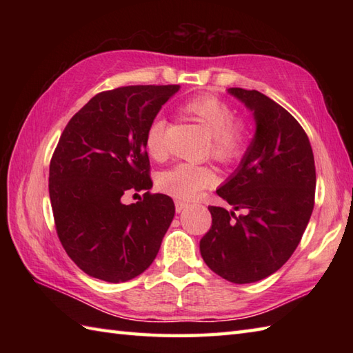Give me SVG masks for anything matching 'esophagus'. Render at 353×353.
I'll list each match as a JSON object with an SVG mask.
<instances>
[{
	"mask_svg": "<svg viewBox=\"0 0 353 353\" xmlns=\"http://www.w3.org/2000/svg\"><path fill=\"white\" fill-rule=\"evenodd\" d=\"M186 208H188V203H185V201H181V200L176 201V212H182Z\"/></svg>",
	"mask_w": 353,
	"mask_h": 353,
	"instance_id": "34e87169",
	"label": "esophagus"
}]
</instances>
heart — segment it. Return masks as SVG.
<instances>
[{"instance_id": "b5f03b06", "label": "heart", "mask_w": 353, "mask_h": 353, "mask_svg": "<svg viewBox=\"0 0 353 353\" xmlns=\"http://www.w3.org/2000/svg\"><path fill=\"white\" fill-rule=\"evenodd\" d=\"M183 110L211 133L208 153L215 162L232 165L245 154L250 142V124L236 117L235 108L220 97L201 94L183 104ZM167 121L156 118L145 132V150L154 161H165L168 147L165 142ZM215 182L214 171L203 165L177 163L157 177V188L176 199L190 200Z\"/></svg>"}]
</instances>
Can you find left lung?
<instances>
[{"mask_svg": "<svg viewBox=\"0 0 353 353\" xmlns=\"http://www.w3.org/2000/svg\"><path fill=\"white\" fill-rule=\"evenodd\" d=\"M229 92L253 112L256 133L234 176L216 190L234 211L209 206L212 224L200 253L223 279L252 283L277 272L301 243L314 209L316 165L308 134L288 110L258 91Z\"/></svg>", "mask_w": 353, "mask_h": 353, "instance_id": "obj_1", "label": "left lung"}]
</instances>
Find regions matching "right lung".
<instances>
[{
  "mask_svg": "<svg viewBox=\"0 0 353 353\" xmlns=\"http://www.w3.org/2000/svg\"><path fill=\"white\" fill-rule=\"evenodd\" d=\"M179 85H137L92 97L61 134L50 162L57 236L80 270L112 283L152 265L174 216V201L152 194L145 132ZM145 190L124 205V193Z\"/></svg>",
  "mask_w": 353,
  "mask_h": 353,
  "instance_id": "obj_1",
  "label": "right lung"
}]
</instances>
